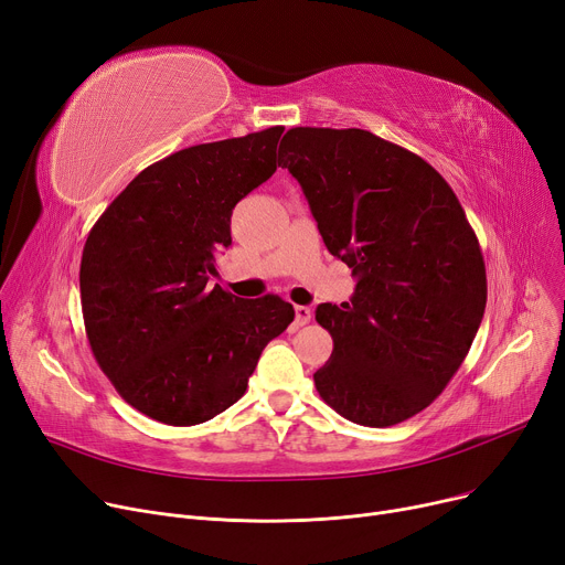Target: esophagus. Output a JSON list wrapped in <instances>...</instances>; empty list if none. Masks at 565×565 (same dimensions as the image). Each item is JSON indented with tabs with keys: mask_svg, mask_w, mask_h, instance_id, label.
Listing matches in <instances>:
<instances>
[{
	"mask_svg": "<svg viewBox=\"0 0 565 565\" xmlns=\"http://www.w3.org/2000/svg\"><path fill=\"white\" fill-rule=\"evenodd\" d=\"M311 320V309L305 305H295V324H307Z\"/></svg>",
	"mask_w": 565,
	"mask_h": 565,
	"instance_id": "obj_1",
	"label": "esophagus"
}]
</instances>
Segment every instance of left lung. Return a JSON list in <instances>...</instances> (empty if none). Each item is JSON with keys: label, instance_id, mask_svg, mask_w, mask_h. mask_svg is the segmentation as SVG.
Returning <instances> with one entry per match:
<instances>
[{"label": "left lung", "instance_id": "obj_1", "mask_svg": "<svg viewBox=\"0 0 565 565\" xmlns=\"http://www.w3.org/2000/svg\"><path fill=\"white\" fill-rule=\"evenodd\" d=\"M279 158L324 247L358 277L350 302L316 309L334 339L316 390L352 424H401L444 392L479 332L488 281L477 233L424 158L369 130L290 128Z\"/></svg>", "mask_w": 565, "mask_h": 565}]
</instances>
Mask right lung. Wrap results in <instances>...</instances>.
<instances>
[{
	"instance_id": "obj_1",
	"label": "right lung",
	"mask_w": 565,
	"mask_h": 565,
	"mask_svg": "<svg viewBox=\"0 0 565 565\" xmlns=\"http://www.w3.org/2000/svg\"><path fill=\"white\" fill-rule=\"evenodd\" d=\"M275 126L146 167L86 237V339L126 403L167 426L217 417L247 392L263 348L295 318L279 295L211 288L235 203L277 171Z\"/></svg>"
}]
</instances>
